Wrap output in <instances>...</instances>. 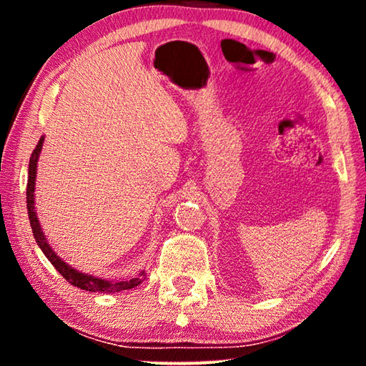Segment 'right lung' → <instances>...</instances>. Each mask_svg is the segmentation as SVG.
Instances as JSON below:
<instances>
[{
	"label": "right lung",
	"mask_w": 366,
	"mask_h": 366,
	"mask_svg": "<svg viewBox=\"0 0 366 366\" xmlns=\"http://www.w3.org/2000/svg\"><path fill=\"white\" fill-rule=\"evenodd\" d=\"M43 140L45 137H41L36 144L35 150L32 152V157H30L29 161V179H27V212H29V219H30V226H32V232L35 237L36 245L40 247L41 252L45 253V257L51 262L54 268L58 269L61 276L64 277L67 282H71L72 286H76L82 290H89V292H104V294H113V292H122V290L127 289H134L137 287L139 284L144 281L142 276H145V272H140L139 277H132V280H122V281H109V280H102V277H95L90 274H84L77 269H74L71 264H67L64 259H61L54 250L49 247L48 240L45 237V234L41 231V226L39 222V218H36L35 213V179H36V163H39V157L43 147Z\"/></svg>",
	"instance_id": "add662e5"
}]
</instances>
